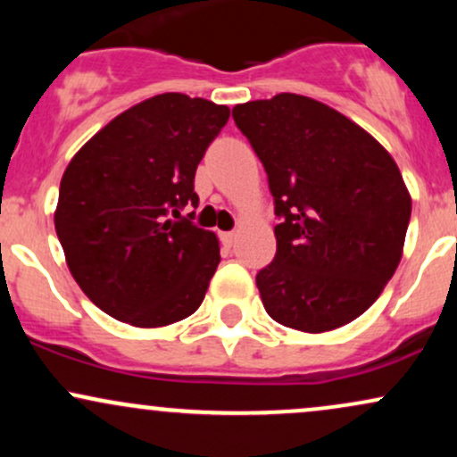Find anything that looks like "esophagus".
<instances>
[{
  "mask_svg": "<svg viewBox=\"0 0 457 457\" xmlns=\"http://www.w3.org/2000/svg\"><path fill=\"white\" fill-rule=\"evenodd\" d=\"M234 238H236V234H234V232H223V234H221V240H223V245H228V246H232Z\"/></svg>",
  "mask_w": 457,
  "mask_h": 457,
  "instance_id": "34e87169",
  "label": "esophagus"
}]
</instances>
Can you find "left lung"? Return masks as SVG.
Wrapping results in <instances>:
<instances>
[{
  "label": "left lung",
  "instance_id": "left-lung-1",
  "mask_svg": "<svg viewBox=\"0 0 457 457\" xmlns=\"http://www.w3.org/2000/svg\"><path fill=\"white\" fill-rule=\"evenodd\" d=\"M269 176L277 253L255 283L283 327L324 333L371 307L402 260L411 195L382 145L298 94L236 104Z\"/></svg>",
  "mask_w": 457,
  "mask_h": 457
}]
</instances>
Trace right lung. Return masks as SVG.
I'll use <instances>...</instances> for the list:
<instances>
[{
  "mask_svg": "<svg viewBox=\"0 0 457 457\" xmlns=\"http://www.w3.org/2000/svg\"><path fill=\"white\" fill-rule=\"evenodd\" d=\"M228 118L225 104L159 94L113 118L66 167L57 238L79 287L112 318L165 327L202 305L219 240L182 211L197 208V165Z\"/></svg>",
  "mask_w": 457,
  "mask_h": 457,
  "instance_id": "obj_1",
  "label": "right lung"
}]
</instances>
